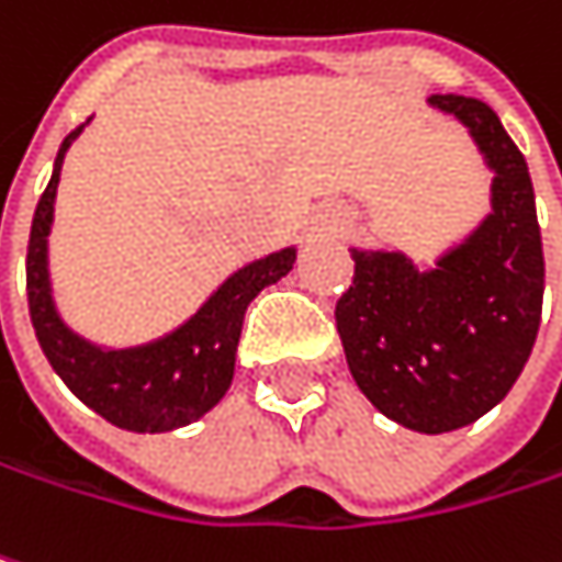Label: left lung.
<instances>
[{"instance_id":"1","label":"left lung","mask_w":562,"mask_h":562,"mask_svg":"<svg viewBox=\"0 0 562 562\" xmlns=\"http://www.w3.org/2000/svg\"><path fill=\"white\" fill-rule=\"evenodd\" d=\"M486 153L493 214L458 249L419 271L400 252H351L336 301L348 371L386 419L441 435L490 413L518 381L538 339L543 249L521 149L480 99L431 95Z\"/></svg>"}]
</instances>
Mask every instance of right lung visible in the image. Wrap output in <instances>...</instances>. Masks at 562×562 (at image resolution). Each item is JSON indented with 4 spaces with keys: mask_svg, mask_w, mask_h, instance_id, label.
I'll return each instance as SVG.
<instances>
[{
    "mask_svg": "<svg viewBox=\"0 0 562 562\" xmlns=\"http://www.w3.org/2000/svg\"><path fill=\"white\" fill-rule=\"evenodd\" d=\"M79 131L82 127H76L63 140L54 176L47 181L31 221L27 313L50 368L89 409L127 431H172L201 419L207 409L221 403L233 381L246 306L256 301L261 288L281 281L294 268L297 252L281 249L239 268L233 278L223 281L211 301L166 339L121 351H108L79 339L57 316L47 278V233L54 221L60 166Z\"/></svg>",
    "mask_w": 562,
    "mask_h": 562,
    "instance_id": "obj_1",
    "label": "right lung"
}]
</instances>
